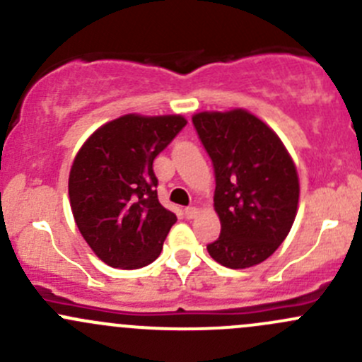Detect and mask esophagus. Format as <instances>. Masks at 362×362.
<instances>
[{
	"label": "esophagus",
	"mask_w": 362,
	"mask_h": 362,
	"mask_svg": "<svg viewBox=\"0 0 362 362\" xmlns=\"http://www.w3.org/2000/svg\"><path fill=\"white\" fill-rule=\"evenodd\" d=\"M184 214H185V217H187V218H194L196 215H198V208H196V206H187L184 210Z\"/></svg>",
	"instance_id": "esophagus-1"
}]
</instances>
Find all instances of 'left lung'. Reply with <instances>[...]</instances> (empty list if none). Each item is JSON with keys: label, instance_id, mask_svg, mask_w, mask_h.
Returning <instances> with one entry per match:
<instances>
[{"label": "left lung", "instance_id": "obj_1", "mask_svg": "<svg viewBox=\"0 0 362 362\" xmlns=\"http://www.w3.org/2000/svg\"><path fill=\"white\" fill-rule=\"evenodd\" d=\"M215 173L221 235L206 250L222 266L266 261L289 235L299 199L298 171L275 131L247 110L192 117Z\"/></svg>", "mask_w": 362, "mask_h": 362}]
</instances>
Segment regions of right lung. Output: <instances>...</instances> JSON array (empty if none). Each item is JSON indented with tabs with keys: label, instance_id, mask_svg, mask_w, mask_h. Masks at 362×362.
<instances>
[{
	"label": "right lung",
	"instance_id": "obj_1",
	"mask_svg": "<svg viewBox=\"0 0 362 362\" xmlns=\"http://www.w3.org/2000/svg\"><path fill=\"white\" fill-rule=\"evenodd\" d=\"M185 124L182 115L129 113L94 131L73 160V217L112 268H144L159 257L177 215L159 203L152 164Z\"/></svg>",
	"mask_w": 362,
	"mask_h": 362
}]
</instances>
